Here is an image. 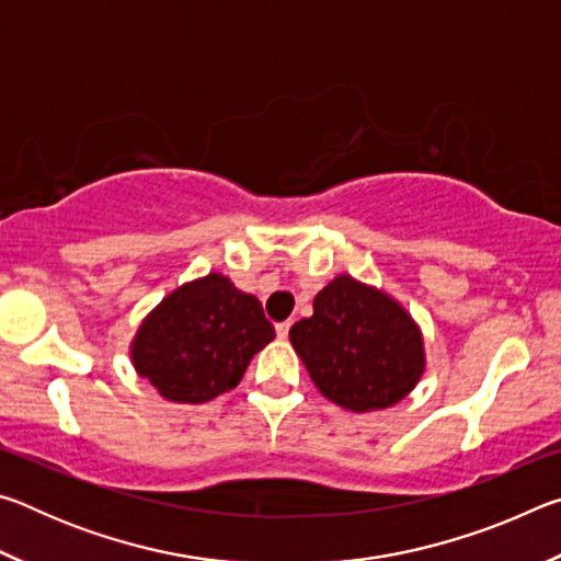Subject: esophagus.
Wrapping results in <instances>:
<instances>
[{
    "instance_id": "esophagus-1",
    "label": "esophagus",
    "mask_w": 561,
    "mask_h": 561,
    "mask_svg": "<svg viewBox=\"0 0 561 561\" xmlns=\"http://www.w3.org/2000/svg\"><path fill=\"white\" fill-rule=\"evenodd\" d=\"M289 329H291V321H279V324H277V336L279 339H287L289 336Z\"/></svg>"
}]
</instances>
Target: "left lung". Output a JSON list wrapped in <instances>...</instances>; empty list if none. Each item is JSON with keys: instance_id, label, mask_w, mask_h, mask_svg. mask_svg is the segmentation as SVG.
<instances>
[{"instance_id": "left-lung-1", "label": "left lung", "mask_w": 561, "mask_h": 561, "mask_svg": "<svg viewBox=\"0 0 561 561\" xmlns=\"http://www.w3.org/2000/svg\"><path fill=\"white\" fill-rule=\"evenodd\" d=\"M289 341L321 396L354 413L403 401L425 371L413 317L351 274H339L317 294L314 314L289 329Z\"/></svg>"}]
</instances>
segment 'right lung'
Here are the masks:
<instances>
[{"label": "right lung", "mask_w": 561, "mask_h": 561, "mask_svg": "<svg viewBox=\"0 0 561 561\" xmlns=\"http://www.w3.org/2000/svg\"><path fill=\"white\" fill-rule=\"evenodd\" d=\"M272 339L260 299L210 272L150 311L133 339L130 360L168 401L205 403L232 391Z\"/></svg>", "instance_id": "right-lung-1"}]
</instances>
